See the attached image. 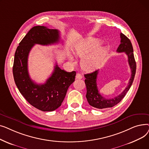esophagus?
Listing matches in <instances>:
<instances>
[{
  "mask_svg": "<svg viewBox=\"0 0 149 149\" xmlns=\"http://www.w3.org/2000/svg\"><path fill=\"white\" fill-rule=\"evenodd\" d=\"M75 78H76V79H81L83 78V76L81 74L78 73V74H77V75L75 76Z\"/></svg>",
  "mask_w": 149,
  "mask_h": 149,
  "instance_id": "1",
  "label": "esophagus"
}]
</instances>
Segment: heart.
Here are the masks:
<instances>
[{"label":"heart","instance_id":"b5f03b06","mask_svg":"<svg viewBox=\"0 0 149 149\" xmlns=\"http://www.w3.org/2000/svg\"><path fill=\"white\" fill-rule=\"evenodd\" d=\"M101 42L95 38L85 40L79 45L75 46L74 54L76 56L83 57V67L88 70H92L99 68L104 61L108 52L107 47L100 46ZM69 60L74 61L72 56Z\"/></svg>","mask_w":149,"mask_h":149}]
</instances>
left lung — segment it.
Masks as SVG:
<instances>
[{
	"label": "left lung",
	"mask_w": 149,
	"mask_h": 149,
	"mask_svg": "<svg viewBox=\"0 0 149 149\" xmlns=\"http://www.w3.org/2000/svg\"><path fill=\"white\" fill-rule=\"evenodd\" d=\"M121 43L119 45L116 51L118 52H125L128 57V62L131 69V77L129 80L127 86L126 88L121 93L114 98L106 99L102 97L98 89L97 84V78L98 74V70H95L90 74H84L86 79L84 80L86 86L87 93L86 97L87 98L89 104L97 109H104L108 107H112L118 103H119L121 100L126 95L132 84L134 80L135 75L136 73V62L134 58V49L132 43L129 39L123 34H120Z\"/></svg>",
	"instance_id": "obj_1"
}]
</instances>
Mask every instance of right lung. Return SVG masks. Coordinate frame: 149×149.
<instances>
[{
	"label": "right lung",
	"mask_w": 149,
	"mask_h": 149,
	"mask_svg": "<svg viewBox=\"0 0 149 149\" xmlns=\"http://www.w3.org/2000/svg\"><path fill=\"white\" fill-rule=\"evenodd\" d=\"M60 38L57 29L34 26L20 42L14 55L13 73L15 84L31 105L44 112L54 111L61 106L68 88L75 81L76 72H66L56 64L45 83L37 84L28 73V56L34 45H52L58 43Z\"/></svg>",
	"instance_id": "add662e5"
}]
</instances>
